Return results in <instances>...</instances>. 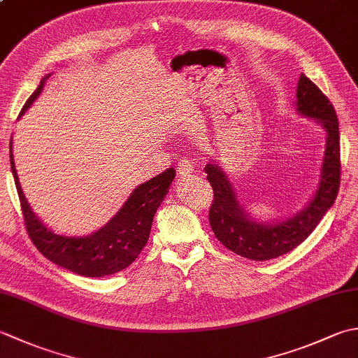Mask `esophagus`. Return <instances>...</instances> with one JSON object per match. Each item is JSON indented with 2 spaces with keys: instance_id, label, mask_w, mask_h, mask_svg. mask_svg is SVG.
I'll return each mask as SVG.
<instances>
[{
  "instance_id": "1",
  "label": "esophagus",
  "mask_w": 358,
  "mask_h": 358,
  "mask_svg": "<svg viewBox=\"0 0 358 358\" xmlns=\"http://www.w3.org/2000/svg\"><path fill=\"white\" fill-rule=\"evenodd\" d=\"M177 171L180 173V177H185V175H187V173H192L194 166L191 163V159H180Z\"/></svg>"
}]
</instances>
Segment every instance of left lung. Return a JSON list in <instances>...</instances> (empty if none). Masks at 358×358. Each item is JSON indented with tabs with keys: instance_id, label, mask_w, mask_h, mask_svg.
Returning <instances> with one entry per match:
<instances>
[{
	"instance_id": "left-lung-1",
	"label": "left lung",
	"mask_w": 358,
	"mask_h": 358,
	"mask_svg": "<svg viewBox=\"0 0 358 358\" xmlns=\"http://www.w3.org/2000/svg\"><path fill=\"white\" fill-rule=\"evenodd\" d=\"M295 110L322 126L326 132V148L313 199L291 217L271 222L254 218L240 204L223 167L215 162L204 167L214 189V203L209 210L212 231L223 246L249 260L266 262L291 252L309 237L337 199L341 169L338 120L331 101L305 73L300 75L296 85Z\"/></svg>"
}]
</instances>
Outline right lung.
<instances>
[{"label": "right lung", "instance_id": "right-lung-1", "mask_svg": "<svg viewBox=\"0 0 358 358\" xmlns=\"http://www.w3.org/2000/svg\"><path fill=\"white\" fill-rule=\"evenodd\" d=\"M49 77L50 73L41 80L40 86L22 106L20 115H24V112L40 96ZM9 152L12 175L30 240L48 260L83 277L112 275L135 262L141 249L146 246L155 212L169 192L175 178V169L169 167L146 183L136 186L121 209L100 229L85 237H66L45 226L29 206L15 169L12 140Z\"/></svg>", "mask_w": 358, "mask_h": 358}]
</instances>
